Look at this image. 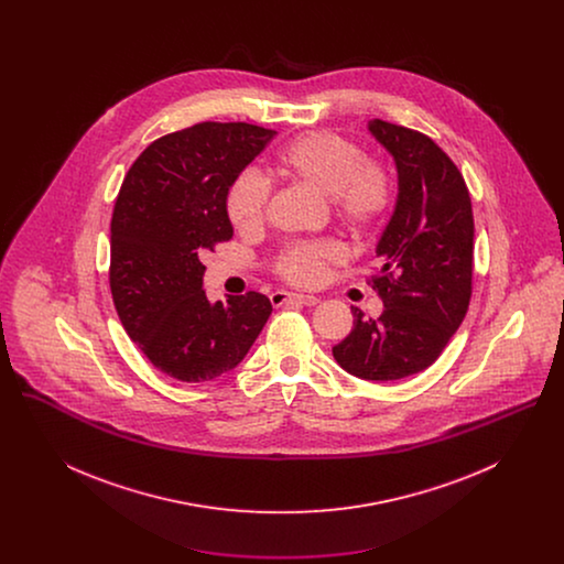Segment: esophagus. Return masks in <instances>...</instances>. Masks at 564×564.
Wrapping results in <instances>:
<instances>
[{"instance_id":"1","label":"esophagus","mask_w":564,"mask_h":564,"mask_svg":"<svg viewBox=\"0 0 564 564\" xmlns=\"http://www.w3.org/2000/svg\"><path fill=\"white\" fill-rule=\"evenodd\" d=\"M270 302H272V306H283L285 302H295V304H304V306H315V304H319V297L308 294L274 292V294H270Z\"/></svg>"}]
</instances>
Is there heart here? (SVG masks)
<instances>
[{
  "label": "heart",
  "mask_w": 564,
  "mask_h": 564,
  "mask_svg": "<svg viewBox=\"0 0 564 564\" xmlns=\"http://www.w3.org/2000/svg\"><path fill=\"white\" fill-rule=\"evenodd\" d=\"M276 171L308 188L329 196L334 215L355 237H368L384 221L395 196L391 166L370 159L366 150L345 134L332 131L297 137L274 159ZM269 207V186L253 173H241L226 196V212L239 232L262 228ZM345 256L336 241L294 242L276 260L274 272L297 288L319 285L329 264Z\"/></svg>",
  "instance_id": "obj_1"
}]
</instances>
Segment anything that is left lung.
Instances as JSON below:
<instances>
[{"label":"left lung","mask_w":564,"mask_h":564,"mask_svg":"<svg viewBox=\"0 0 564 564\" xmlns=\"http://www.w3.org/2000/svg\"><path fill=\"white\" fill-rule=\"evenodd\" d=\"M370 133L398 166V203L378 247L372 290L384 308L352 329L332 352L349 375L400 380L442 355L465 319L474 281V212L451 156L427 134L372 120Z\"/></svg>","instance_id":"obj_1"}]
</instances>
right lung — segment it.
Wrapping results in <instances>:
<instances>
[{"instance_id":"1","label":"right lung","mask_w":564,"mask_h":564,"mask_svg":"<svg viewBox=\"0 0 564 564\" xmlns=\"http://www.w3.org/2000/svg\"><path fill=\"white\" fill-rule=\"evenodd\" d=\"M276 134L247 122H200L150 143L111 215L109 290L141 352L175 380L230 372L269 322L258 292L209 302L200 253L232 239L226 196Z\"/></svg>"}]
</instances>
